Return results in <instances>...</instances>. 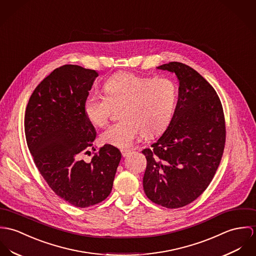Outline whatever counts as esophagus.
Here are the masks:
<instances>
[{
  "label": "esophagus",
  "instance_id": "esophagus-1",
  "mask_svg": "<svg viewBox=\"0 0 256 256\" xmlns=\"http://www.w3.org/2000/svg\"><path fill=\"white\" fill-rule=\"evenodd\" d=\"M120 153H122V155L124 157H126V156H128V155L130 153V149L122 148V149H120Z\"/></svg>",
  "mask_w": 256,
  "mask_h": 256
}]
</instances>
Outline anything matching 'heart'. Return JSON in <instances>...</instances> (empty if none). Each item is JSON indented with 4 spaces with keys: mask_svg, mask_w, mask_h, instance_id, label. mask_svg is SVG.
Here are the masks:
<instances>
[{
    "mask_svg": "<svg viewBox=\"0 0 256 256\" xmlns=\"http://www.w3.org/2000/svg\"><path fill=\"white\" fill-rule=\"evenodd\" d=\"M105 95L93 92L86 97L84 114L97 126H106L120 109V122L109 126L101 140L114 147H128L142 132L143 138L162 134L170 124L178 101V86L167 78H154L120 72L104 84Z\"/></svg>",
    "mask_w": 256,
    "mask_h": 256,
    "instance_id": "b5f03b06",
    "label": "heart"
}]
</instances>
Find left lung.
Here are the masks:
<instances>
[{
	"label": "left lung",
	"instance_id": "left-lung-1",
	"mask_svg": "<svg viewBox=\"0 0 256 256\" xmlns=\"http://www.w3.org/2000/svg\"><path fill=\"white\" fill-rule=\"evenodd\" d=\"M174 72L178 100L163 136L145 148V194L166 208L184 207L200 196L218 169L226 143L222 103L196 70L178 62L158 66Z\"/></svg>",
	"mask_w": 256,
	"mask_h": 256
}]
</instances>
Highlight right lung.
Here are the masks:
<instances>
[{
	"label": "right lung",
	"instance_id": "obj_1",
	"mask_svg": "<svg viewBox=\"0 0 256 256\" xmlns=\"http://www.w3.org/2000/svg\"><path fill=\"white\" fill-rule=\"evenodd\" d=\"M94 70L64 64L45 78L29 98L24 132L33 162L50 188L76 207H89L111 194L120 150H96V132L84 114V101L98 76ZM92 149L87 164L82 156Z\"/></svg>",
	"mask_w": 256,
	"mask_h": 256
}]
</instances>
